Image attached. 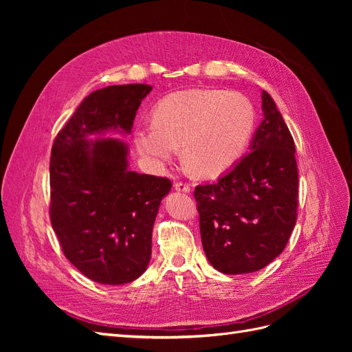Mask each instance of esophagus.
I'll list each match as a JSON object with an SVG mask.
<instances>
[{"mask_svg": "<svg viewBox=\"0 0 352 352\" xmlns=\"http://www.w3.org/2000/svg\"><path fill=\"white\" fill-rule=\"evenodd\" d=\"M175 189L179 190V192H185V194H189L190 190H192V188H190V185L185 184V182H176L175 184Z\"/></svg>", "mask_w": 352, "mask_h": 352, "instance_id": "esophagus-1", "label": "esophagus"}]
</instances>
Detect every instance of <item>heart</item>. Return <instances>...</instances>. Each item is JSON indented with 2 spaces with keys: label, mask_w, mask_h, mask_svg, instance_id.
Masks as SVG:
<instances>
[{
  "label": "heart",
  "mask_w": 352,
  "mask_h": 352,
  "mask_svg": "<svg viewBox=\"0 0 352 352\" xmlns=\"http://www.w3.org/2000/svg\"><path fill=\"white\" fill-rule=\"evenodd\" d=\"M254 126V107L242 94L190 89L160 101L154 122L138 126L133 142L155 168L172 162L182 146L185 163L198 176L216 177L238 163Z\"/></svg>",
  "instance_id": "1"
}]
</instances>
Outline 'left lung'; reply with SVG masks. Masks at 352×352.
Instances as JSON below:
<instances>
[{
  "label": "left lung",
  "mask_w": 352,
  "mask_h": 352,
  "mask_svg": "<svg viewBox=\"0 0 352 352\" xmlns=\"http://www.w3.org/2000/svg\"><path fill=\"white\" fill-rule=\"evenodd\" d=\"M250 153L217 182L194 190L202 248L226 274L261 270L286 247L296 221L298 168L294 138L270 95Z\"/></svg>",
  "instance_id": "left-lung-1"
}]
</instances>
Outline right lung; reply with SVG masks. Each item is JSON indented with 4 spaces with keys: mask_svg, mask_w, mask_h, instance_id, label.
Returning a JSON list of instances; mask_svg holds the SVG:
<instances>
[{
    "mask_svg": "<svg viewBox=\"0 0 352 352\" xmlns=\"http://www.w3.org/2000/svg\"><path fill=\"white\" fill-rule=\"evenodd\" d=\"M153 87L113 85L91 92L56 136L50 160V219L66 258L102 285L133 282L151 258L153 226L172 182L127 168L131 133Z\"/></svg>",
    "mask_w": 352,
    "mask_h": 352,
    "instance_id": "obj_1",
    "label": "right lung"
}]
</instances>
